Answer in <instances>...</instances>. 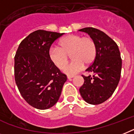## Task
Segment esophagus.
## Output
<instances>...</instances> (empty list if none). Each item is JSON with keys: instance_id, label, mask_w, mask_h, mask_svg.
Listing matches in <instances>:
<instances>
[{"instance_id": "34e87169", "label": "esophagus", "mask_w": 134, "mask_h": 134, "mask_svg": "<svg viewBox=\"0 0 134 134\" xmlns=\"http://www.w3.org/2000/svg\"><path fill=\"white\" fill-rule=\"evenodd\" d=\"M67 78H68V79L70 80V79H71V78H73V77H74V76H70V75H69V76H67Z\"/></svg>"}]
</instances>
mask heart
Listing matches in <instances>:
<instances>
[{"label":"heart","instance_id":"b5f03b06","mask_svg":"<svg viewBox=\"0 0 134 134\" xmlns=\"http://www.w3.org/2000/svg\"><path fill=\"white\" fill-rule=\"evenodd\" d=\"M97 54V46L94 39L89 36L69 35L58 42V48H52L49 51V57L58 69L66 64L70 55L73 60L63 68L68 75H74L81 71L84 65H89L94 61Z\"/></svg>","mask_w":134,"mask_h":134}]
</instances>
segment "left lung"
Wrapping results in <instances>:
<instances>
[{
  "label": "left lung",
  "instance_id": "left-lung-1",
  "mask_svg": "<svg viewBox=\"0 0 134 134\" xmlns=\"http://www.w3.org/2000/svg\"><path fill=\"white\" fill-rule=\"evenodd\" d=\"M79 31L87 32L97 46L95 60L86 69L93 76H82L84 82L80 93L86 102L97 105L110 98L117 87L122 67L121 54L115 41L103 31L93 27Z\"/></svg>",
  "mask_w": 134,
  "mask_h": 134
}]
</instances>
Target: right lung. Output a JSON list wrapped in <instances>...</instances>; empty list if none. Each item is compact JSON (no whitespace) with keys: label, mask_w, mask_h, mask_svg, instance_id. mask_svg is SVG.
<instances>
[{"label":"right lung","mask_w":134,"mask_h":134,"mask_svg":"<svg viewBox=\"0 0 134 134\" xmlns=\"http://www.w3.org/2000/svg\"><path fill=\"white\" fill-rule=\"evenodd\" d=\"M64 33L37 30L20 43L14 58V75L19 91L29 105L39 110L58 102L67 76L50 60L52 44Z\"/></svg>","instance_id":"obj_1"}]
</instances>
